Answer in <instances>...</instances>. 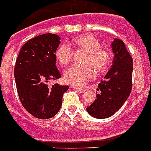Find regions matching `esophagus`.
<instances>
[{"mask_svg": "<svg viewBox=\"0 0 151 151\" xmlns=\"http://www.w3.org/2000/svg\"><path fill=\"white\" fill-rule=\"evenodd\" d=\"M75 90H78L79 93H84L86 91V89H83V88H79V87H75Z\"/></svg>", "mask_w": 151, "mask_h": 151, "instance_id": "1", "label": "esophagus"}]
</instances>
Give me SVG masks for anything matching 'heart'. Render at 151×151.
<instances>
[{
	"mask_svg": "<svg viewBox=\"0 0 151 151\" xmlns=\"http://www.w3.org/2000/svg\"><path fill=\"white\" fill-rule=\"evenodd\" d=\"M73 48L86 52L83 65H73L65 70L64 80L68 84L80 86L95 77L96 70L103 72L109 67L111 54L109 50L101 47V43L94 36L86 34L73 39ZM73 50L70 45L62 43L56 50L57 60L62 65L69 64L71 61Z\"/></svg>",
	"mask_w": 151,
	"mask_h": 151,
	"instance_id": "obj_1",
	"label": "heart"
}]
</instances>
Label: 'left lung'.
Segmentation results:
<instances>
[{
    "mask_svg": "<svg viewBox=\"0 0 151 151\" xmlns=\"http://www.w3.org/2000/svg\"><path fill=\"white\" fill-rule=\"evenodd\" d=\"M114 54L113 65L105 80L98 84L97 94L90 106L86 108L89 114L96 118H110L117 112L127 101L132 89L133 59L124 42L114 39L111 43Z\"/></svg>",
    "mask_w": 151,
    "mask_h": 151,
    "instance_id": "8db88e82",
    "label": "left lung"
}]
</instances>
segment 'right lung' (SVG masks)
<instances>
[{
  "label": "right lung",
  "mask_w": 151,
  "mask_h": 151,
  "mask_svg": "<svg viewBox=\"0 0 151 151\" xmlns=\"http://www.w3.org/2000/svg\"><path fill=\"white\" fill-rule=\"evenodd\" d=\"M57 34L45 33L30 39L19 52L14 77L19 99L28 112L40 119L55 116L69 86L48 81L61 78L56 67V50L61 43Z\"/></svg>",
  "instance_id": "1"
}]
</instances>
